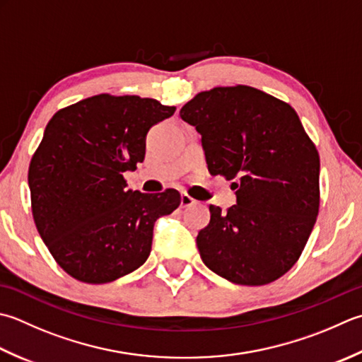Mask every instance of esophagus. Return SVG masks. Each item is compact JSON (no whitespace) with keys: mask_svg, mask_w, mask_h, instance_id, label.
Instances as JSON below:
<instances>
[{"mask_svg":"<svg viewBox=\"0 0 362 362\" xmlns=\"http://www.w3.org/2000/svg\"><path fill=\"white\" fill-rule=\"evenodd\" d=\"M196 204H197V202H196L191 196L182 194V197H180V205H182L183 209H189V207H193V205H196Z\"/></svg>","mask_w":362,"mask_h":362,"instance_id":"1","label":"esophagus"}]
</instances>
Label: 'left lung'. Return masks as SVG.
Returning a JSON list of instances; mask_svg holds the SVG:
<instances>
[{"label": "left lung", "instance_id": "8db88e82", "mask_svg": "<svg viewBox=\"0 0 362 362\" xmlns=\"http://www.w3.org/2000/svg\"><path fill=\"white\" fill-rule=\"evenodd\" d=\"M180 117L202 136L211 175L233 180L237 204L210 205L197 233L201 259L240 286H265L300 259L320 207V157L296 111L237 84L196 94Z\"/></svg>", "mask_w": 362, "mask_h": 362}]
</instances>
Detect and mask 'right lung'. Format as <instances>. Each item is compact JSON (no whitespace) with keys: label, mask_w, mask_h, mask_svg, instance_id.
<instances>
[{"label":"right lung","mask_w":362,"mask_h":362,"mask_svg":"<svg viewBox=\"0 0 362 362\" xmlns=\"http://www.w3.org/2000/svg\"><path fill=\"white\" fill-rule=\"evenodd\" d=\"M174 111L155 98L98 94L49 119L28 171L33 218L76 281L106 284L136 270L151 254L155 221L180 205L177 189L139 193L124 179L143 163L151 127Z\"/></svg>","instance_id":"obj_1"}]
</instances>
